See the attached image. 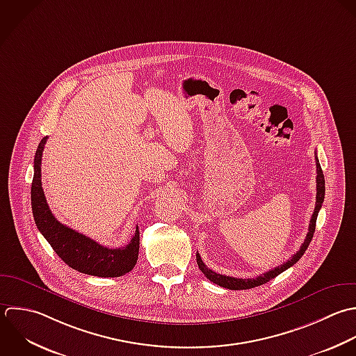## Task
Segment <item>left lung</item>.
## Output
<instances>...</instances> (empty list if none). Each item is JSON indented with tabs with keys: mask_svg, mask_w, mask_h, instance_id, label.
<instances>
[{
	"mask_svg": "<svg viewBox=\"0 0 356 356\" xmlns=\"http://www.w3.org/2000/svg\"><path fill=\"white\" fill-rule=\"evenodd\" d=\"M316 155V154H315ZM316 159V205H315V211L312 213V218H311V222H309V229H308V234L305 237V241L302 243L301 248L291 257V259H289L287 262H284L283 265L269 270V272H265L264 275L261 276H257L255 279H237V277H230V276H225V275H219V273H215L213 270L208 269L207 265L202 262L200 254L197 252V264H198V268L205 275L207 279H209V282L220 286V287H225V289H229V290H248V289H254V287H258V286H262L268 282H270L272 279H275L276 276H279L280 273H283L284 270H287L289 268H291L293 265H296L301 257L305 254L307 248L309 247L312 238H314V233H315V227H316V219H318V213L322 208V204L325 201V176H323V170L321 168V163H319V159H318V155L315 156Z\"/></svg>",
	"mask_w": 356,
	"mask_h": 356,
	"instance_id": "obj_1",
	"label": "left lung"
}]
</instances>
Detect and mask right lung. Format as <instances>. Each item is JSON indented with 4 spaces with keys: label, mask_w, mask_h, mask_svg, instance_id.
Listing matches in <instances>:
<instances>
[{
    "label": "right lung",
    "mask_w": 356,
    "mask_h": 356,
    "mask_svg": "<svg viewBox=\"0 0 356 356\" xmlns=\"http://www.w3.org/2000/svg\"><path fill=\"white\" fill-rule=\"evenodd\" d=\"M45 143L47 137H44L37 147L31 183V209L37 229L49 243L55 254L66 265L80 273L98 277H119L129 273L138 258V226L126 247L112 250L58 222L49 211L41 187V156Z\"/></svg>",
    "instance_id": "obj_1"
}]
</instances>
